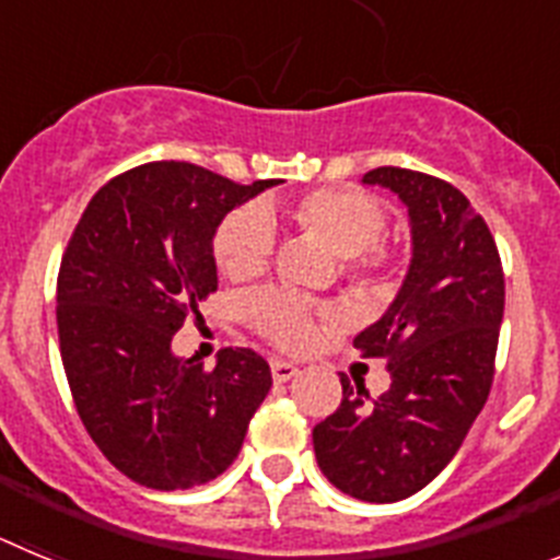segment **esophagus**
I'll use <instances>...</instances> for the list:
<instances>
[{
  "instance_id": "34e87169",
  "label": "esophagus",
  "mask_w": 560,
  "mask_h": 560,
  "mask_svg": "<svg viewBox=\"0 0 560 560\" xmlns=\"http://www.w3.org/2000/svg\"><path fill=\"white\" fill-rule=\"evenodd\" d=\"M296 373H300V370H296V364H291V361H271V378H275L277 384H285V381L294 378Z\"/></svg>"
}]
</instances>
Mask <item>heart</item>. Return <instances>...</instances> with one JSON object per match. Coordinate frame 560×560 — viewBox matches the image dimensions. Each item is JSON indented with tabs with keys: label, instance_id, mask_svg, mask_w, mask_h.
Instances as JSON below:
<instances>
[{
	"label": "heart",
	"instance_id": "b5f03b06",
	"mask_svg": "<svg viewBox=\"0 0 560 560\" xmlns=\"http://www.w3.org/2000/svg\"><path fill=\"white\" fill-rule=\"evenodd\" d=\"M289 215L308 235L319 237L336 255L348 257L350 275L359 283H375L384 257L378 241L387 230V207L355 187H319L289 207ZM215 264L232 280L264 275L275 255V219L260 205L237 207L212 237ZM249 316L257 330L285 350L314 348L328 311L311 308L289 291H260L249 300Z\"/></svg>",
	"mask_w": 560,
	"mask_h": 560
}]
</instances>
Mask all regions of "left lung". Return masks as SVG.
Returning <instances> with one entry per match:
<instances>
[{
    "label": "left lung",
    "instance_id": "1",
    "mask_svg": "<svg viewBox=\"0 0 560 560\" xmlns=\"http://www.w3.org/2000/svg\"><path fill=\"white\" fill-rule=\"evenodd\" d=\"M364 185L409 210L412 264L398 296L353 348L387 359L389 389L370 400L341 375V404L314 427L325 477L361 502H398L438 477L482 412L493 384L504 275L485 219L448 182L375 167Z\"/></svg>",
    "mask_w": 560,
    "mask_h": 560
}]
</instances>
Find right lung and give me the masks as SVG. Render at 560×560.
<instances>
[{
    "mask_svg": "<svg viewBox=\"0 0 560 560\" xmlns=\"http://www.w3.org/2000/svg\"><path fill=\"white\" fill-rule=\"evenodd\" d=\"M277 182L148 162L106 182L69 237L56 296L69 389L108 463L153 491L224 474L271 389L255 350L224 348L205 370L171 341L219 289L212 237L224 215Z\"/></svg>",
    "mask_w": 560,
    "mask_h": 560,
    "instance_id": "right-lung-1",
    "label": "right lung"
}]
</instances>
